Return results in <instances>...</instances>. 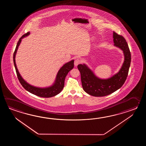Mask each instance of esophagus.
<instances>
[{"label":"esophagus","mask_w":146,"mask_h":146,"mask_svg":"<svg viewBox=\"0 0 146 146\" xmlns=\"http://www.w3.org/2000/svg\"><path fill=\"white\" fill-rule=\"evenodd\" d=\"M81 60L79 58H77L74 60V64L75 66H77L79 64H80Z\"/></svg>","instance_id":"34e87169"}]
</instances>
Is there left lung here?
<instances>
[{
	"label": "left lung",
	"mask_w": 146,
	"mask_h": 146,
	"mask_svg": "<svg viewBox=\"0 0 146 146\" xmlns=\"http://www.w3.org/2000/svg\"><path fill=\"white\" fill-rule=\"evenodd\" d=\"M113 41L114 45L123 51L125 59L119 71L112 77L101 79L96 76L85 64L78 65L84 91L91 96H104L109 95L121 88L127 79L131 62L130 50L125 38L114 31Z\"/></svg>",
	"instance_id": "1"
}]
</instances>
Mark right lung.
<instances>
[{
  "instance_id": "1",
  "label": "right lung",
  "mask_w": 146,
  "mask_h": 146,
  "mask_svg": "<svg viewBox=\"0 0 146 146\" xmlns=\"http://www.w3.org/2000/svg\"><path fill=\"white\" fill-rule=\"evenodd\" d=\"M29 34H30V32H29L24 35H23L20 38L19 41L18 42L17 44L15 50L13 53V62H14L16 73L17 74V77L19 79V82H20L22 87H23L25 90L35 96L42 97V98H50L52 96H55L57 94H59L64 88L66 77L67 74H68L69 72L74 67V60H72L70 62H67L59 69V71L57 74L55 83L53 84V86L50 87L45 88H40L38 87H34L29 84L22 78L20 74H19L18 70L17 68L16 60H15V57H16L17 51L18 50L20 44L21 42V40L23 37L28 36Z\"/></svg>"
}]
</instances>
